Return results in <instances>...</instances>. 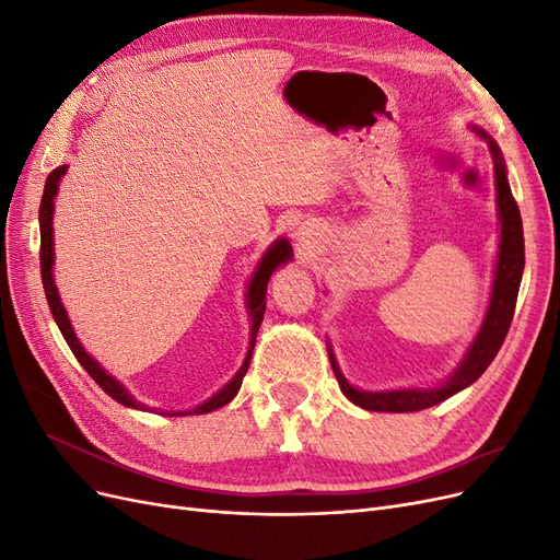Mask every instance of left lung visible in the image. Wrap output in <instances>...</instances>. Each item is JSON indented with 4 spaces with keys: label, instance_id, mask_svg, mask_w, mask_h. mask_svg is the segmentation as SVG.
I'll return each mask as SVG.
<instances>
[{
    "label": "left lung",
    "instance_id": "left-lung-1",
    "mask_svg": "<svg viewBox=\"0 0 560 560\" xmlns=\"http://www.w3.org/2000/svg\"><path fill=\"white\" fill-rule=\"evenodd\" d=\"M479 135L488 140L490 154H493L495 163V189H498V212H500V252H498V264H495V280H493V292H490V303L483 325L469 346L465 360L460 366L455 369V374L439 387L432 389H387V393H362V389L352 387L338 369L331 348L329 350V362L336 374L338 385H341L343 395L352 401L362 406L366 411H381V413H406V411H422L430 409V406L453 397L460 393L467 385L477 381L483 371L495 360L498 350L504 343V336L510 331L514 308H516V296L521 287V276L525 266V247H523V224H521V212L516 200L512 196L510 182H506V167L504 159L500 154V147L488 138V135L479 128H474Z\"/></svg>",
    "mask_w": 560,
    "mask_h": 560
}]
</instances>
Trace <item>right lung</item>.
I'll list each match as a JSON object with an SVG mask.
<instances>
[{"label": "right lung", "instance_id": "obj_1", "mask_svg": "<svg viewBox=\"0 0 560 560\" xmlns=\"http://www.w3.org/2000/svg\"><path fill=\"white\" fill-rule=\"evenodd\" d=\"M67 173V165H60L56 167L54 173H50L46 177V186H44V196H42V206H39V231H42V249H39V264H42V282H44V292H46V301H48V308L50 313H54V319L56 325L60 329V334L65 336L67 346H70V350L74 352V358L79 360V364L89 371L91 378L105 389V393L116 399L118 404L124 406H130V409H142L144 411V404H140L138 399H135L128 389L118 383L114 376H109L107 371L100 366L91 354L83 350V346L79 343V338L70 325V317H67L65 313V306L62 301L58 296V290H56V282H54V198L58 194V182L60 177ZM292 259V245L290 241H276L273 245L268 247V252L264 254V259L259 261L257 270H254V276L249 280V287H247V308H249V319H252V341H249V350L245 354V362L241 366L238 374H235L222 389L214 397H210L208 401H202L200 406H196L194 411H179V413H163V416H186V413H210L214 409H219V406L229 404L235 395H238V389L243 385V378L247 374V366H249V360H252V350H254V341H257V331H259V325L264 319V311H266V287H268V280L270 276H273V270Z\"/></svg>", "mask_w": 560, "mask_h": 560}]
</instances>
